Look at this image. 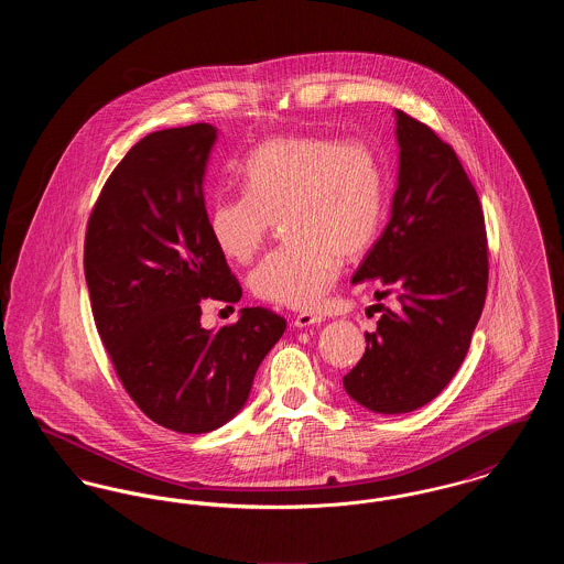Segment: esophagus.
I'll use <instances>...</instances> for the list:
<instances>
[{
    "instance_id": "obj_1",
    "label": "esophagus",
    "mask_w": 564,
    "mask_h": 564,
    "mask_svg": "<svg viewBox=\"0 0 564 564\" xmlns=\"http://www.w3.org/2000/svg\"><path fill=\"white\" fill-rule=\"evenodd\" d=\"M322 322V315H315V313H300L294 319V325L295 327H311V325H319Z\"/></svg>"
}]
</instances>
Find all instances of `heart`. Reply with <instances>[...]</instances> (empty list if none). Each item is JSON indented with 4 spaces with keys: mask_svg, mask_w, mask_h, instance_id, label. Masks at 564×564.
I'll return each instance as SVG.
<instances>
[{
    "mask_svg": "<svg viewBox=\"0 0 564 564\" xmlns=\"http://www.w3.org/2000/svg\"><path fill=\"white\" fill-rule=\"evenodd\" d=\"M242 196H221L209 232L232 262H251L283 217L288 245L251 272L260 300L297 311L322 304L340 262L361 256L382 219V164L364 139L285 134L262 141L241 164Z\"/></svg>",
    "mask_w": 564,
    "mask_h": 564,
    "instance_id": "heart-1",
    "label": "heart"
}]
</instances>
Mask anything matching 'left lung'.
<instances>
[{"instance_id":"obj_1","label":"left lung","mask_w":564,"mask_h":564,"mask_svg":"<svg viewBox=\"0 0 564 564\" xmlns=\"http://www.w3.org/2000/svg\"><path fill=\"white\" fill-rule=\"evenodd\" d=\"M398 116L400 175L391 219L355 272L376 297L393 295L366 352L343 378L350 398L380 414L412 412L453 380L482 315L488 241L482 205L453 145Z\"/></svg>"}]
</instances>
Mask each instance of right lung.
Instances as JSON below:
<instances>
[{"instance_id": "1", "label": "right lung", "mask_w": 564, "mask_h": 564, "mask_svg": "<svg viewBox=\"0 0 564 564\" xmlns=\"http://www.w3.org/2000/svg\"><path fill=\"white\" fill-rule=\"evenodd\" d=\"M215 139L200 122L137 141L111 171L84 239L90 308L111 366L139 410L177 433L228 423L288 327L262 306L217 332L200 327L203 300H241L203 194Z\"/></svg>"}]
</instances>
